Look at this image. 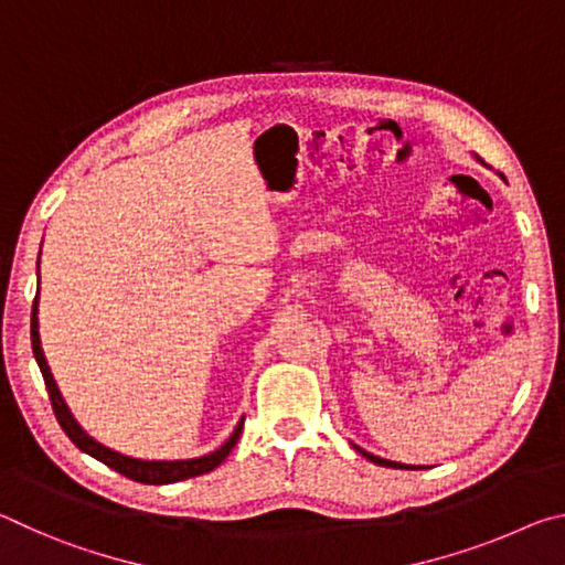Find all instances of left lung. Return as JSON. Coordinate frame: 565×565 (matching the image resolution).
I'll return each instance as SVG.
<instances>
[{
    "instance_id": "obj_1",
    "label": "left lung",
    "mask_w": 565,
    "mask_h": 565,
    "mask_svg": "<svg viewBox=\"0 0 565 565\" xmlns=\"http://www.w3.org/2000/svg\"><path fill=\"white\" fill-rule=\"evenodd\" d=\"M356 451L361 454V456H366L369 461H374V463H379V466H388V468H414V466H404V463H394V461H386V458H379V456H374V454H366L363 451V448H359L356 446Z\"/></svg>"
}]
</instances>
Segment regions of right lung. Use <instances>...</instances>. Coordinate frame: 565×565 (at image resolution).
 <instances>
[{"mask_svg":"<svg viewBox=\"0 0 565 565\" xmlns=\"http://www.w3.org/2000/svg\"><path fill=\"white\" fill-rule=\"evenodd\" d=\"M32 349H34V359L40 363V371L44 376V384L46 391H50V401H52V408H54V416L60 420V426L64 428V434L72 438V444L79 448V451L89 454L92 458H97L104 466L114 468V471L131 478V481H139V483H177V481H184V478H194V476H202L214 471V468L224 461V458L232 454V448L236 446L238 436H242V428H244V420H238V426L234 428V434L228 441L218 448V451L202 456V458H189V461H139V458H129V456H121L117 451H111V448L102 446L99 441H94L92 436H87L82 431V426L76 424L74 416L70 414V408H66L64 398L60 394V388L54 384V376L50 366H46V359H44V351H42V341H40V323H36V296H34V306H32Z\"/></svg>","mask_w":565,"mask_h":565,"instance_id":"1","label":"right lung"}]
</instances>
